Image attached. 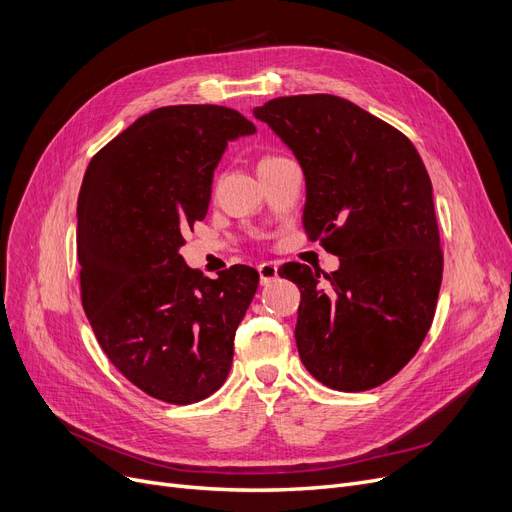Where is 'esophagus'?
I'll use <instances>...</instances> for the list:
<instances>
[{"label": "esophagus", "instance_id": "1", "mask_svg": "<svg viewBox=\"0 0 512 512\" xmlns=\"http://www.w3.org/2000/svg\"><path fill=\"white\" fill-rule=\"evenodd\" d=\"M257 270H259L261 286H267V284L274 282V280L278 278V265H276V263H270V261L259 263V265H257Z\"/></svg>", "mask_w": 512, "mask_h": 512}]
</instances>
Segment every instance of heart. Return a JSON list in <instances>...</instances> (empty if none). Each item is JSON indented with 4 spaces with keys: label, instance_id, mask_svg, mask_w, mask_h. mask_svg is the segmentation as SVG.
<instances>
[{
    "label": "heart",
    "instance_id": "b5f03b06",
    "mask_svg": "<svg viewBox=\"0 0 512 512\" xmlns=\"http://www.w3.org/2000/svg\"><path fill=\"white\" fill-rule=\"evenodd\" d=\"M274 157H278V155H267V157H263L261 161H267V159H274ZM261 161H259V164H261Z\"/></svg>",
    "mask_w": 512,
    "mask_h": 512
}]
</instances>
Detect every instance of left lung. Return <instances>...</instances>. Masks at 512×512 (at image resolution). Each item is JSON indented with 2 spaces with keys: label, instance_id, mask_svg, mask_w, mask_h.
Segmentation results:
<instances>
[{
  "label": "left lung",
  "instance_id": "left-lung-1",
  "mask_svg": "<svg viewBox=\"0 0 512 512\" xmlns=\"http://www.w3.org/2000/svg\"><path fill=\"white\" fill-rule=\"evenodd\" d=\"M253 114L303 168L305 232L340 257L324 284L309 265L284 270L301 288V361L340 392L380 386L434 321L444 255L432 180L405 134L342 97H276Z\"/></svg>",
  "mask_w": 512,
  "mask_h": 512
}]
</instances>
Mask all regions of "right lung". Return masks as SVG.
Instances as JSON below:
<instances>
[{
	"instance_id": "add662e5",
	"label": "right lung",
	"mask_w": 512,
	"mask_h": 512,
	"mask_svg": "<svg viewBox=\"0 0 512 512\" xmlns=\"http://www.w3.org/2000/svg\"><path fill=\"white\" fill-rule=\"evenodd\" d=\"M224 105H168L97 151L78 195L80 301L103 353L145 394L191 405L232 367L259 284L247 265L203 278L178 255L201 222L228 141L253 134Z\"/></svg>"
}]
</instances>
